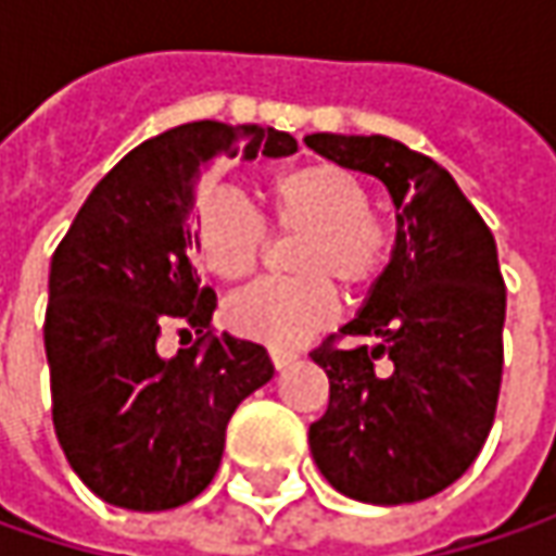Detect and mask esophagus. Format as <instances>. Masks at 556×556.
<instances>
[{
  "mask_svg": "<svg viewBox=\"0 0 556 556\" xmlns=\"http://www.w3.org/2000/svg\"><path fill=\"white\" fill-rule=\"evenodd\" d=\"M268 355H271V365H275L278 371H281V368H288V365H293V358H296V355L288 353V350H268Z\"/></svg>",
  "mask_w": 556,
  "mask_h": 556,
  "instance_id": "esophagus-1",
  "label": "esophagus"
}]
</instances>
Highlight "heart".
Returning <instances> with one entry per match:
<instances>
[{"instance_id": "1", "label": "heart", "mask_w": 556, "mask_h": 556, "mask_svg": "<svg viewBox=\"0 0 556 556\" xmlns=\"http://www.w3.org/2000/svg\"><path fill=\"white\" fill-rule=\"evenodd\" d=\"M371 194L350 169L309 163L275 185L271 216L281 231L306 235L296 253V281H256L225 303L235 333L263 340L275 350L300 346L331 325L337 296L325 278L343 288H365L380 275L390 235L374 219ZM268 225L256 206L231 185L210 188L198 203V247L203 266L225 281L247 278L263 260Z\"/></svg>"}]
</instances>
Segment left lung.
Returning <instances> with one entry per match:
<instances>
[{
	"label": "left lung",
	"instance_id": "1",
	"mask_svg": "<svg viewBox=\"0 0 556 556\" xmlns=\"http://www.w3.org/2000/svg\"><path fill=\"white\" fill-rule=\"evenodd\" d=\"M306 144L380 179L399 210L390 266L353 321L312 350L331 383L312 458L355 502H424L477 460L495 420L507 306L495 238L448 169L402 141L315 132Z\"/></svg>",
	"mask_w": 556,
	"mask_h": 556
}]
</instances>
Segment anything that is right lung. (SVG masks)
<instances>
[{"mask_svg": "<svg viewBox=\"0 0 556 556\" xmlns=\"http://www.w3.org/2000/svg\"><path fill=\"white\" fill-rule=\"evenodd\" d=\"M278 129L198 119L141 141L92 188L49 271L46 355L52 420L74 473L101 502L169 510L213 482L225 427L271 358L210 331L216 293L191 263L194 185L216 157H288ZM169 320L202 333L176 356L156 350Z\"/></svg>", "mask_w": 556, "mask_h": 556, "instance_id": "add662e5", "label": "right lung"}]
</instances>
